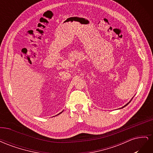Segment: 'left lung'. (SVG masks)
Returning <instances> with one entry per match:
<instances>
[{
  "label": "left lung",
  "instance_id": "1",
  "mask_svg": "<svg viewBox=\"0 0 153 153\" xmlns=\"http://www.w3.org/2000/svg\"><path fill=\"white\" fill-rule=\"evenodd\" d=\"M131 100H132V99H131V100H130V101H129V102H128V103H127V104H126V105H124V106H123V107H122V108H124V106H126V105H128V104H129V103H130V102H131Z\"/></svg>",
  "mask_w": 153,
  "mask_h": 153
}]
</instances>
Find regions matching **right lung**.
Here are the masks:
<instances>
[{"mask_svg": "<svg viewBox=\"0 0 153 153\" xmlns=\"http://www.w3.org/2000/svg\"><path fill=\"white\" fill-rule=\"evenodd\" d=\"M62 112H61V113H59V114H61V113H62ZM59 114H57V115H59Z\"/></svg>", "mask_w": 153, "mask_h": 153, "instance_id": "add662e5", "label": "right lung"}]
</instances>
